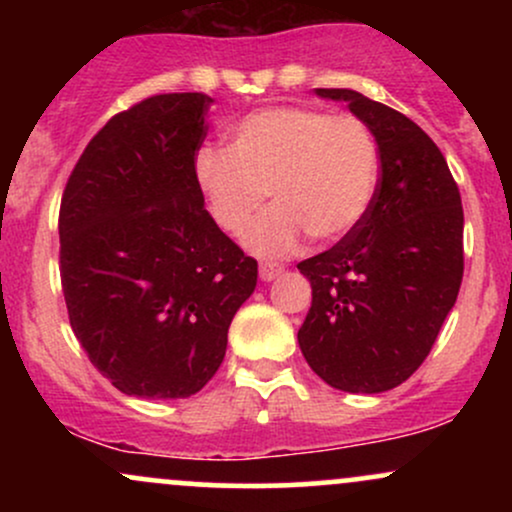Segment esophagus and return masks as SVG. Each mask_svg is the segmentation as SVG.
<instances>
[{
  "mask_svg": "<svg viewBox=\"0 0 512 512\" xmlns=\"http://www.w3.org/2000/svg\"><path fill=\"white\" fill-rule=\"evenodd\" d=\"M281 272H284V267H281V264H276V262H262L260 264V279L262 281H274Z\"/></svg>",
  "mask_w": 512,
  "mask_h": 512,
  "instance_id": "1",
  "label": "esophagus"
}]
</instances>
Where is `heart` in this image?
<instances>
[{"mask_svg": "<svg viewBox=\"0 0 512 512\" xmlns=\"http://www.w3.org/2000/svg\"><path fill=\"white\" fill-rule=\"evenodd\" d=\"M228 139V149L202 146L192 173L211 219L226 233L243 231L269 190L276 207L243 238L255 255H286L305 233L334 243L366 219L380 156L373 132L358 117L279 105L245 115Z\"/></svg>", "mask_w": 512, "mask_h": 512, "instance_id": "heart-1", "label": "heart"}]
</instances>
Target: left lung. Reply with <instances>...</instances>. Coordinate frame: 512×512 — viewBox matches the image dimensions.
<instances>
[{"instance_id":"left-lung-1","label":"left lung","mask_w":512,"mask_h":512,"mask_svg":"<svg viewBox=\"0 0 512 512\" xmlns=\"http://www.w3.org/2000/svg\"><path fill=\"white\" fill-rule=\"evenodd\" d=\"M315 93L366 122L380 180L361 226L298 264L313 286L298 344L327 385L375 395L424 363L457 301L462 199L445 156L407 115L351 88Z\"/></svg>"}]
</instances>
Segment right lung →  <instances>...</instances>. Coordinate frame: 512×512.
<instances>
[{
	"label": "right lung",
	"instance_id": "add662e5",
	"mask_svg": "<svg viewBox=\"0 0 512 512\" xmlns=\"http://www.w3.org/2000/svg\"><path fill=\"white\" fill-rule=\"evenodd\" d=\"M207 93H163L108 120L69 175L60 276L72 330L117 390L182 399L226 356L257 262L216 226L192 161Z\"/></svg>",
	"mask_w": 512,
	"mask_h": 512
}]
</instances>
